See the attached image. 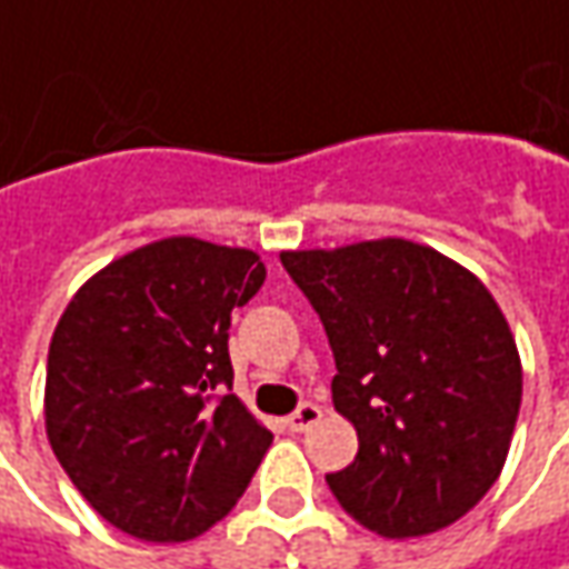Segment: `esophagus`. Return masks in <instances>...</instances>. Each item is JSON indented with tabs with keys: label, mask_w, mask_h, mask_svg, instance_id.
Instances as JSON below:
<instances>
[{
	"label": "esophagus",
	"mask_w": 569,
	"mask_h": 569,
	"mask_svg": "<svg viewBox=\"0 0 569 569\" xmlns=\"http://www.w3.org/2000/svg\"><path fill=\"white\" fill-rule=\"evenodd\" d=\"M319 418H322V408L313 402H303L297 408L295 415H288V430H295V433H303V430H310V427L317 425Z\"/></svg>",
	"instance_id": "34e87169"
}]
</instances>
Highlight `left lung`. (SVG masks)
I'll return each mask as SVG.
<instances>
[{
    "mask_svg": "<svg viewBox=\"0 0 569 569\" xmlns=\"http://www.w3.org/2000/svg\"><path fill=\"white\" fill-rule=\"evenodd\" d=\"M336 358L332 402L358 456L326 475L341 510L386 538L430 536L491 491L522 402L513 332L443 252L386 237L281 252Z\"/></svg>",
    "mask_w": 569,
    "mask_h": 569,
    "instance_id": "left-lung-1",
    "label": "left lung"
}]
</instances>
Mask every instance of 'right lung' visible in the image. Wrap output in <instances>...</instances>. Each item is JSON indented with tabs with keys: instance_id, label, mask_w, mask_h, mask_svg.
Returning a JSON list of instances; mask_svg holds the SVG:
<instances>
[{
	"instance_id": "right-lung-1",
	"label": "right lung",
	"mask_w": 569,
	"mask_h": 569,
	"mask_svg": "<svg viewBox=\"0 0 569 569\" xmlns=\"http://www.w3.org/2000/svg\"><path fill=\"white\" fill-rule=\"evenodd\" d=\"M262 281L252 250L167 237L69 300L47 358V437L81 497L126 536L208 532L272 447L230 392V313Z\"/></svg>"
}]
</instances>
